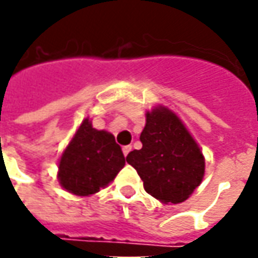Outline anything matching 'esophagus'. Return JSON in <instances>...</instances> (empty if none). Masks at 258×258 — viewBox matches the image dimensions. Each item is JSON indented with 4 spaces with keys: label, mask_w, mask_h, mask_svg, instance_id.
<instances>
[{
    "label": "esophagus",
    "mask_w": 258,
    "mask_h": 258,
    "mask_svg": "<svg viewBox=\"0 0 258 258\" xmlns=\"http://www.w3.org/2000/svg\"><path fill=\"white\" fill-rule=\"evenodd\" d=\"M132 150V146L131 145H127V146H123V155H125V157L129 155V152Z\"/></svg>",
    "instance_id": "34e87169"
}]
</instances>
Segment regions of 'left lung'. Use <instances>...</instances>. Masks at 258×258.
Returning <instances> with one entry per match:
<instances>
[{
  "mask_svg": "<svg viewBox=\"0 0 258 258\" xmlns=\"http://www.w3.org/2000/svg\"><path fill=\"white\" fill-rule=\"evenodd\" d=\"M142 149L126 162L143 180V187L162 203L187 200L205 176V156L180 117L165 106L146 112Z\"/></svg>",
  "mask_w": 258,
  "mask_h": 258,
  "instance_id": "8db88e82",
  "label": "left lung"
}]
</instances>
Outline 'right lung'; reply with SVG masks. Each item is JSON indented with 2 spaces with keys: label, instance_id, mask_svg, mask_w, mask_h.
I'll return each instance as SVG.
<instances>
[{
  "label": "right lung",
  "instance_id": "obj_1",
  "mask_svg": "<svg viewBox=\"0 0 258 258\" xmlns=\"http://www.w3.org/2000/svg\"><path fill=\"white\" fill-rule=\"evenodd\" d=\"M125 166V156L115 136L92 127L86 117L63 150L58 163V180L77 196H91L108 186Z\"/></svg>",
  "mask_w": 258,
  "mask_h": 258
}]
</instances>
